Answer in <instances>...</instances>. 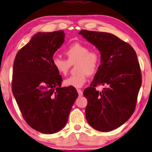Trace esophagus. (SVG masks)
Here are the masks:
<instances>
[{"mask_svg":"<svg viewBox=\"0 0 152 152\" xmlns=\"http://www.w3.org/2000/svg\"><path fill=\"white\" fill-rule=\"evenodd\" d=\"M77 92H78L79 95H80V96H82L83 95V92H82V91H81V90L77 89Z\"/></svg>","mask_w":152,"mask_h":152,"instance_id":"1","label":"esophagus"}]
</instances>
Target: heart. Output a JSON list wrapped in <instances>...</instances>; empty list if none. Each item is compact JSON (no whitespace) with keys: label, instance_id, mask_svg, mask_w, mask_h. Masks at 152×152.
<instances>
[{"label":"heart","instance_id":"heart-1","mask_svg":"<svg viewBox=\"0 0 152 152\" xmlns=\"http://www.w3.org/2000/svg\"><path fill=\"white\" fill-rule=\"evenodd\" d=\"M64 54L67 60L54 56L52 59L53 66L59 74L65 75L69 72L71 65L77 63V73L66 79L64 84L66 86L80 88L86 82L88 75H92L98 71L101 63L100 56L98 53L90 51L88 46L79 42L70 45L65 50Z\"/></svg>","mask_w":152,"mask_h":152}]
</instances>
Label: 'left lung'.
<instances>
[{
  "instance_id": "1",
  "label": "left lung",
  "mask_w": 152,
  "mask_h": 152,
  "mask_svg": "<svg viewBox=\"0 0 152 152\" xmlns=\"http://www.w3.org/2000/svg\"><path fill=\"white\" fill-rule=\"evenodd\" d=\"M79 34L101 55L91 87L83 91L88 100L86 117L96 130L112 131L124 124L135 110L142 83L137 56L128 43L110 33L81 30ZM99 85L106 86L102 92L96 91Z\"/></svg>"
}]
</instances>
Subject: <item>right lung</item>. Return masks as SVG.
Masks as SVG:
<instances>
[{
	"instance_id": "obj_1",
	"label": "right lung",
	"mask_w": 152,
	"mask_h": 152,
	"mask_svg": "<svg viewBox=\"0 0 152 152\" xmlns=\"http://www.w3.org/2000/svg\"><path fill=\"white\" fill-rule=\"evenodd\" d=\"M64 38L63 31L38 32L14 62L12 92L23 118L33 129L47 134L65 126L78 96L75 88L61 87L62 78L52 64Z\"/></svg>"
}]
</instances>
